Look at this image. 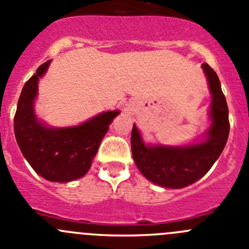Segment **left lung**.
Instances as JSON below:
<instances>
[{"label":"left lung","mask_w":249,"mask_h":249,"mask_svg":"<svg viewBox=\"0 0 249 249\" xmlns=\"http://www.w3.org/2000/svg\"><path fill=\"white\" fill-rule=\"evenodd\" d=\"M213 94L208 139L203 143L185 147L146 146L134 125L131 131L132 157L141 173L155 184L164 188L187 187L208 173L220 157L230 132L229 108L216 72L203 64Z\"/></svg>","instance_id":"obj_1"}]
</instances>
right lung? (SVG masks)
<instances>
[{"label": "right lung", "mask_w": 249, "mask_h": 249, "mask_svg": "<svg viewBox=\"0 0 249 249\" xmlns=\"http://www.w3.org/2000/svg\"><path fill=\"white\" fill-rule=\"evenodd\" d=\"M49 64L50 60L40 65L23 87L15 115V134L23 156L39 176L50 182H71L87 173L109 124L119 111L99 114L78 126H44L34 114L33 102L39 77Z\"/></svg>", "instance_id": "obj_1"}]
</instances>
